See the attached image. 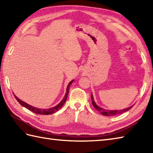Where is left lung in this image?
<instances>
[{
    "instance_id": "obj_1",
    "label": "left lung",
    "mask_w": 153,
    "mask_h": 153,
    "mask_svg": "<svg viewBox=\"0 0 153 153\" xmlns=\"http://www.w3.org/2000/svg\"><path fill=\"white\" fill-rule=\"evenodd\" d=\"M91 100H92V105H93V106L95 107V108L97 110H98L99 112L101 113L102 115H105V116H116V115L121 114L128 111V110H129V109H131L132 107V106L129 107V108H127L126 109H123L122 110H105L104 108H100V107L96 105V103L95 102V101H94L93 97L92 94H91Z\"/></svg>"
}]
</instances>
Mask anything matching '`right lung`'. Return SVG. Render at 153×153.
I'll use <instances>...</instances> for the list:
<instances>
[{
	"label": "right lung",
	"mask_w": 153,
	"mask_h": 153,
	"mask_svg": "<svg viewBox=\"0 0 153 153\" xmlns=\"http://www.w3.org/2000/svg\"><path fill=\"white\" fill-rule=\"evenodd\" d=\"M72 80L71 82H70L69 83V84H68V87H67V91H66V95H65L64 99L62 100V101L58 104V105H56V106L53 107V108H48V109H40V108H35V107H33V106H31L30 105H27V103L24 102V101H22V100H19L17 97L15 96L14 95V97L16 99L18 100V102L20 104V105L22 106H23L24 107H25V108H26L27 109L30 110V111L33 112L35 114H45V115H48V114H53V113H55L58 110L62 108V106L64 105V104L65 103V102H66V100L67 99V97H68V93H69V89H70V85L71 84V83L73 82Z\"/></svg>",
	"instance_id": "obj_1"
}]
</instances>
